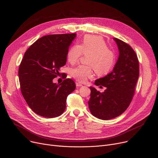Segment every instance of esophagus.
Wrapping results in <instances>:
<instances>
[{
	"label": "esophagus",
	"instance_id": "esophagus-1",
	"mask_svg": "<svg viewBox=\"0 0 158 158\" xmlns=\"http://www.w3.org/2000/svg\"><path fill=\"white\" fill-rule=\"evenodd\" d=\"M75 85H76V86H77V87H79V86H83V85L81 84V83H75Z\"/></svg>",
	"mask_w": 158,
	"mask_h": 158
}]
</instances>
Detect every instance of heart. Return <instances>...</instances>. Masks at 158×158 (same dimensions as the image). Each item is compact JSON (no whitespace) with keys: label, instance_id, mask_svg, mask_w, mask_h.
<instances>
[{"label":"heart","instance_id":"obj_1","mask_svg":"<svg viewBox=\"0 0 158 158\" xmlns=\"http://www.w3.org/2000/svg\"><path fill=\"white\" fill-rule=\"evenodd\" d=\"M82 53L88 55L86 59L88 65H79L72 70V75L80 82H85L94 75V68L98 75L108 73L112 68L115 55L108 48L105 40L102 38L86 35L79 45H74L68 50L67 59L68 62L76 63Z\"/></svg>","mask_w":158,"mask_h":158}]
</instances>
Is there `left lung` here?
<instances>
[{"label": "left lung", "mask_w": 158, "mask_h": 158, "mask_svg": "<svg viewBox=\"0 0 158 158\" xmlns=\"http://www.w3.org/2000/svg\"><path fill=\"white\" fill-rule=\"evenodd\" d=\"M119 49V57L112 72L95 81L105 86L103 92L90 86V99L88 101L91 114L102 120L115 118L124 112L131 102L139 74V61L132 47L114 38Z\"/></svg>", "instance_id": "left-lung-1"}]
</instances>
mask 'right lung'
I'll return each instance as SVG.
<instances>
[{
	"label": "right lung",
	"instance_id": "add662e5",
	"mask_svg": "<svg viewBox=\"0 0 158 158\" xmlns=\"http://www.w3.org/2000/svg\"><path fill=\"white\" fill-rule=\"evenodd\" d=\"M76 33L42 37L24 53L19 68L20 90L32 110L44 118H56L66 108L68 95L75 89L68 78L53 83L60 68L66 63L67 53Z\"/></svg>",
	"mask_w": 158,
	"mask_h": 158
}]
</instances>
